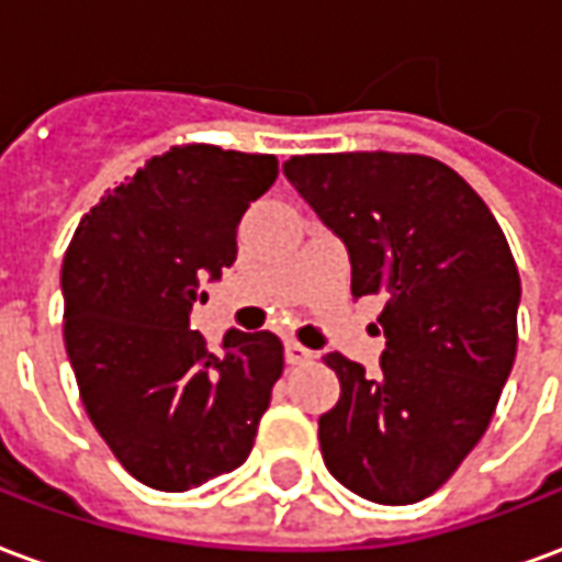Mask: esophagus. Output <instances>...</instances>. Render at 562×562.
Wrapping results in <instances>:
<instances>
[{"instance_id": "obj_1", "label": "esophagus", "mask_w": 562, "mask_h": 562, "mask_svg": "<svg viewBox=\"0 0 562 562\" xmlns=\"http://www.w3.org/2000/svg\"><path fill=\"white\" fill-rule=\"evenodd\" d=\"M310 358H313V352H310L306 346H301V342L294 340L285 342V361H289V364H306Z\"/></svg>"}]
</instances>
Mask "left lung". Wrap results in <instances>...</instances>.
<instances>
[{
    "label": "left lung",
    "instance_id": "left-lung-1",
    "mask_svg": "<svg viewBox=\"0 0 562 562\" xmlns=\"http://www.w3.org/2000/svg\"><path fill=\"white\" fill-rule=\"evenodd\" d=\"M282 171L349 249L355 297L385 301L379 373L325 355L340 379L318 418L325 467L364 499L418 503L482 439L515 364L520 277L506 234L430 156L318 153Z\"/></svg>",
    "mask_w": 562,
    "mask_h": 562
}]
</instances>
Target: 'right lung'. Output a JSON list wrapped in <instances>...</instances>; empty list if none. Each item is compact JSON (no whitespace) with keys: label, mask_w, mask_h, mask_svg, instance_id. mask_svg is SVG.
I'll list each match as a JSON object with an SVG mask.
<instances>
[{"label":"right lung","mask_w":562,"mask_h":562,"mask_svg":"<svg viewBox=\"0 0 562 562\" xmlns=\"http://www.w3.org/2000/svg\"><path fill=\"white\" fill-rule=\"evenodd\" d=\"M277 156L183 144L147 159L80 220L63 258L66 352L114 458L156 491L237 470L282 376L270 330H228L213 355L189 313L237 258V225Z\"/></svg>","instance_id":"1"}]
</instances>
